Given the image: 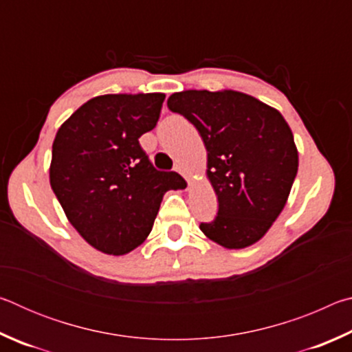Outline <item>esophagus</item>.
Here are the masks:
<instances>
[{
    "label": "esophagus",
    "mask_w": 352,
    "mask_h": 352,
    "mask_svg": "<svg viewBox=\"0 0 352 352\" xmlns=\"http://www.w3.org/2000/svg\"><path fill=\"white\" fill-rule=\"evenodd\" d=\"M175 170H177L178 174H180V175L184 178V180H186V182L189 183V180H190V178H189V174H188L186 169H184L182 164H177V166H175Z\"/></svg>",
    "instance_id": "esophagus-1"
}]
</instances>
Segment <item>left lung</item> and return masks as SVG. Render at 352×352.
<instances>
[{
    "label": "left lung",
    "mask_w": 352,
    "mask_h": 352,
    "mask_svg": "<svg viewBox=\"0 0 352 352\" xmlns=\"http://www.w3.org/2000/svg\"><path fill=\"white\" fill-rule=\"evenodd\" d=\"M168 107L194 124L208 152L219 210L200 230L225 248L258 242L283 211L298 172L289 124L278 110L231 90L174 93Z\"/></svg>",
    "instance_id": "8db88e82"
}]
</instances>
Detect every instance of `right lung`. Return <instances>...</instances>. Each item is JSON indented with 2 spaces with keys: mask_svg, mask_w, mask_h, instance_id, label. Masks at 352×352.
Wrapping results in <instances>:
<instances>
[{
  "mask_svg": "<svg viewBox=\"0 0 352 352\" xmlns=\"http://www.w3.org/2000/svg\"><path fill=\"white\" fill-rule=\"evenodd\" d=\"M164 94H105L77 109L52 144L51 188L71 225L107 254H126L152 231L164 192L184 183L157 170L140 136L157 126Z\"/></svg>",
  "mask_w": 352,
  "mask_h": 352,
  "instance_id": "1",
  "label": "right lung"
}]
</instances>
